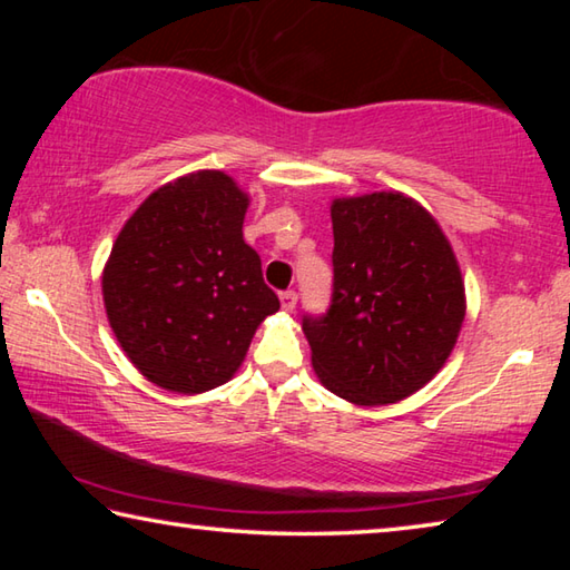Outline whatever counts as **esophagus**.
Segmentation results:
<instances>
[{
    "instance_id": "34e87169",
    "label": "esophagus",
    "mask_w": 570,
    "mask_h": 570,
    "mask_svg": "<svg viewBox=\"0 0 570 570\" xmlns=\"http://www.w3.org/2000/svg\"><path fill=\"white\" fill-rule=\"evenodd\" d=\"M278 298H282L284 312H294V308H296V292H282V296H278Z\"/></svg>"
}]
</instances>
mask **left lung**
<instances>
[{"instance_id": "1", "label": "left lung", "mask_w": 570, "mask_h": 570, "mask_svg": "<svg viewBox=\"0 0 570 570\" xmlns=\"http://www.w3.org/2000/svg\"><path fill=\"white\" fill-rule=\"evenodd\" d=\"M334 294L304 320L326 390L360 407L394 404L445 366L465 322V282L448 236L400 190L332 200Z\"/></svg>"}]
</instances>
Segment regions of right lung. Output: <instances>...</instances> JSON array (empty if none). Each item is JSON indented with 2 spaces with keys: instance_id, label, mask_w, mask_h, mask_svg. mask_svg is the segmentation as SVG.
I'll return each mask as SVG.
<instances>
[{
  "instance_id": "right-lung-1",
  "label": "right lung",
  "mask_w": 570,
  "mask_h": 570,
  "mask_svg": "<svg viewBox=\"0 0 570 570\" xmlns=\"http://www.w3.org/2000/svg\"><path fill=\"white\" fill-rule=\"evenodd\" d=\"M248 193L224 170L153 190L125 220L102 268V302L122 352L180 394L226 384L278 296L244 240Z\"/></svg>"
}]
</instances>
